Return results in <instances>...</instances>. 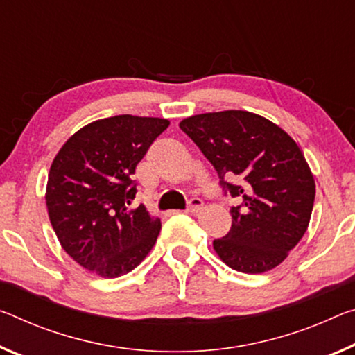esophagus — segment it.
Returning a JSON list of instances; mask_svg holds the SVG:
<instances>
[{
	"label": "esophagus",
	"instance_id": "obj_1",
	"mask_svg": "<svg viewBox=\"0 0 355 355\" xmlns=\"http://www.w3.org/2000/svg\"><path fill=\"white\" fill-rule=\"evenodd\" d=\"M202 208H204V202H202V199H199V198H193L189 200V204H188V208H187V211H189V213H200V210Z\"/></svg>",
	"mask_w": 355,
	"mask_h": 355
}]
</instances>
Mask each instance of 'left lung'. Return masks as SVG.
<instances>
[{"instance_id": "8db88e82", "label": "left lung", "mask_w": 355, "mask_h": 355, "mask_svg": "<svg viewBox=\"0 0 355 355\" xmlns=\"http://www.w3.org/2000/svg\"><path fill=\"white\" fill-rule=\"evenodd\" d=\"M180 129L215 167L224 194L241 200L230 208L227 235L213 240L219 259L241 273L279 266L306 232L316 194L295 140L246 110L194 115L180 121Z\"/></svg>"}]
</instances>
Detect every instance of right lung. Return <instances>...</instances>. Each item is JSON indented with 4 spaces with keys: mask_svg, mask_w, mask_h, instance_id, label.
Returning <instances> with one entry per match:
<instances>
[{
    "mask_svg": "<svg viewBox=\"0 0 355 355\" xmlns=\"http://www.w3.org/2000/svg\"><path fill=\"white\" fill-rule=\"evenodd\" d=\"M168 126L153 116L96 120L66 140L49 172L46 204L63 250L103 278H116L147 257L161 219L132 208L136 166Z\"/></svg>",
    "mask_w": 355,
    "mask_h": 355,
    "instance_id": "1",
    "label": "right lung"
}]
</instances>
